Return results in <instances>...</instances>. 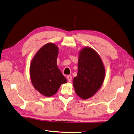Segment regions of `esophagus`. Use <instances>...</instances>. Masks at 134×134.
<instances>
[{
  "label": "esophagus",
  "instance_id": "1",
  "mask_svg": "<svg viewBox=\"0 0 134 134\" xmlns=\"http://www.w3.org/2000/svg\"><path fill=\"white\" fill-rule=\"evenodd\" d=\"M72 76L71 75H67V80H68V81H69V82H71V81H72Z\"/></svg>",
  "mask_w": 134,
  "mask_h": 134
}]
</instances>
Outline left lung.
<instances>
[{
  "instance_id": "1",
  "label": "left lung",
  "mask_w": 134,
  "mask_h": 134,
  "mask_svg": "<svg viewBox=\"0 0 134 134\" xmlns=\"http://www.w3.org/2000/svg\"><path fill=\"white\" fill-rule=\"evenodd\" d=\"M105 70L98 54L91 47H85L79 54L78 72L73 81L76 94L83 99L93 96L101 87Z\"/></svg>"
}]
</instances>
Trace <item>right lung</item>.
Segmentation results:
<instances>
[{
  "label": "right lung",
  "mask_w": 134,
  "mask_h": 134,
  "mask_svg": "<svg viewBox=\"0 0 134 134\" xmlns=\"http://www.w3.org/2000/svg\"><path fill=\"white\" fill-rule=\"evenodd\" d=\"M58 48L49 43L38 51L31 62L30 75L34 88L41 94L50 97L55 94L66 79L58 68Z\"/></svg>",
  "instance_id": "obj_1"
}]
</instances>
